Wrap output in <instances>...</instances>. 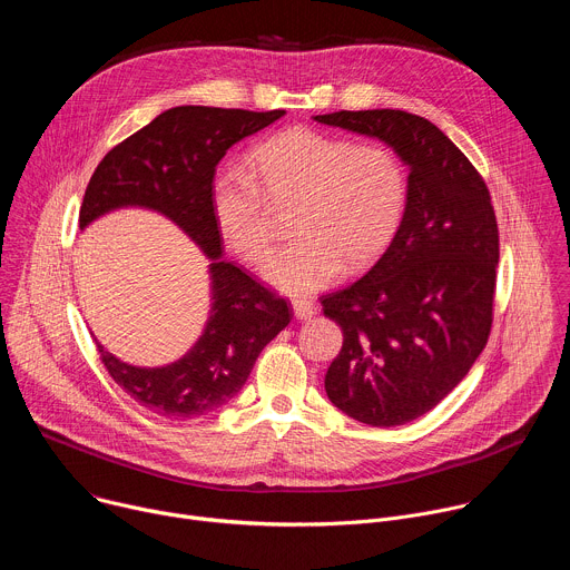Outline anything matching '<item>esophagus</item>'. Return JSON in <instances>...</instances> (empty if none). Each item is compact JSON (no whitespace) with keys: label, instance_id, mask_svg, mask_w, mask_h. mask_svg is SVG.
Instances as JSON below:
<instances>
[{"label":"esophagus","instance_id":"34e87169","mask_svg":"<svg viewBox=\"0 0 570 570\" xmlns=\"http://www.w3.org/2000/svg\"><path fill=\"white\" fill-rule=\"evenodd\" d=\"M293 313L297 320H308L315 315V306L308 299H293Z\"/></svg>","mask_w":570,"mask_h":570}]
</instances>
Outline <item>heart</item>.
I'll use <instances>...</instances> for the list:
<instances>
[{
    "mask_svg": "<svg viewBox=\"0 0 570 570\" xmlns=\"http://www.w3.org/2000/svg\"><path fill=\"white\" fill-rule=\"evenodd\" d=\"M248 169L214 174V223L240 259L259 264L273 243L271 205H295L291 229L297 238L264 264L266 279L288 293L327 286L343 266L352 273L367 268L409 209V169L385 144L297 126L257 144Z\"/></svg>",
    "mask_w": 570,
    "mask_h": 570,
    "instance_id": "heart-1",
    "label": "heart"
}]
</instances>
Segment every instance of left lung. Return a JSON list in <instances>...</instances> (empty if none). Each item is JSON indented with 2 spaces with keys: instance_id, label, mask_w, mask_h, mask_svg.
Returning a JSON list of instances; mask_svg holds the SVG:
<instances>
[{
  "instance_id": "obj_1",
  "label": "left lung",
  "mask_w": 570,
  "mask_h": 570,
  "mask_svg": "<svg viewBox=\"0 0 570 570\" xmlns=\"http://www.w3.org/2000/svg\"><path fill=\"white\" fill-rule=\"evenodd\" d=\"M315 121L379 137L411 167L409 209L387 250L361 279L320 297L343 330L327 396L356 422L401 426L435 409L492 334V196L466 155L420 115L341 110Z\"/></svg>"
}]
</instances>
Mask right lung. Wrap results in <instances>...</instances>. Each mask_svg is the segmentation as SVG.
<instances>
[{"label": "right lung", "mask_w": 570, "mask_h": 570, "mask_svg": "<svg viewBox=\"0 0 570 570\" xmlns=\"http://www.w3.org/2000/svg\"><path fill=\"white\" fill-rule=\"evenodd\" d=\"M284 117V110L178 106L117 144L95 169L78 225L139 205L178 223L212 259V311L198 343L167 367L121 363L99 343L112 381L146 411L194 420L227 403L248 381L262 350L286 327L288 302L238 266L220 259L212 214V178L232 144Z\"/></svg>", "instance_id": "1"}]
</instances>
